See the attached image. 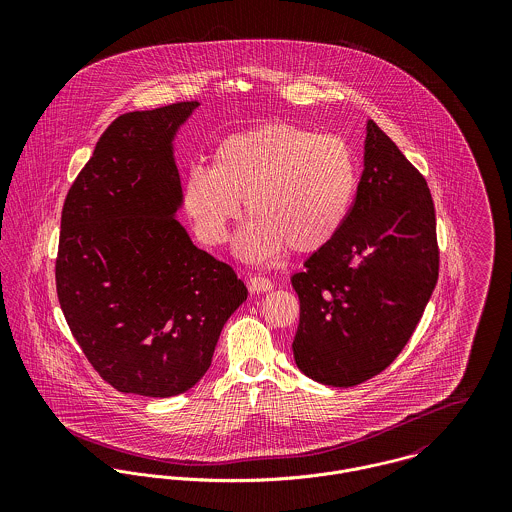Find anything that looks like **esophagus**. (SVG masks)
I'll return each mask as SVG.
<instances>
[{"mask_svg": "<svg viewBox=\"0 0 512 512\" xmlns=\"http://www.w3.org/2000/svg\"><path fill=\"white\" fill-rule=\"evenodd\" d=\"M248 288H250L252 293L270 292L272 290V282L268 278H264V276H252L248 280Z\"/></svg>", "mask_w": 512, "mask_h": 512, "instance_id": "obj_1", "label": "esophagus"}]
</instances>
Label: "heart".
Returning <instances> with one entry per match:
<instances>
[{
    "instance_id": "obj_1",
    "label": "heart",
    "mask_w": 512,
    "mask_h": 512,
    "mask_svg": "<svg viewBox=\"0 0 512 512\" xmlns=\"http://www.w3.org/2000/svg\"><path fill=\"white\" fill-rule=\"evenodd\" d=\"M357 185V159L343 138L272 122L219 142L209 171L187 173L183 205L197 236L219 246L242 201L248 224L238 250L268 260L284 248L311 254L327 246L347 222Z\"/></svg>"
}]
</instances>
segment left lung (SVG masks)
I'll list each match as a JSON object with an SVG mask.
<instances>
[{
    "label": "left lung",
    "instance_id": "left-lung-1",
    "mask_svg": "<svg viewBox=\"0 0 512 512\" xmlns=\"http://www.w3.org/2000/svg\"><path fill=\"white\" fill-rule=\"evenodd\" d=\"M436 209L424 175L370 120L365 171L341 232L292 276L297 366L357 386L402 353L438 284Z\"/></svg>",
    "mask_w": 512,
    "mask_h": 512
}]
</instances>
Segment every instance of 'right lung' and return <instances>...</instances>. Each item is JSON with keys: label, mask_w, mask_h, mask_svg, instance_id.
<instances>
[{"label": "right lung", "mask_w": 512, "mask_h": 512, "mask_svg": "<svg viewBox=\"0 0 512 512\" xmlns=\"http://www.w3.org/2000/svg\"><path fill=\"white\" fill-rule=\"evenodd\" d=\"M199 102L118 116L76 175L61 215L55 282L88 363L116 390L177 396L209 370L248 290L173 219L177 128Z\"/></svg>", "instance_id": "add662e5"}]
</instances>
